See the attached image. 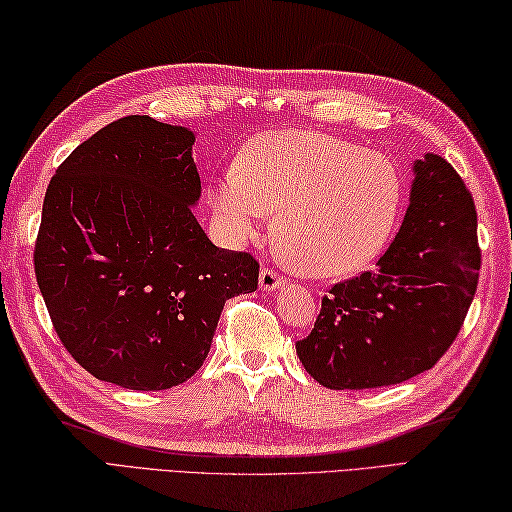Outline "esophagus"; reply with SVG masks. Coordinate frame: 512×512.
<instances>
[{
	"label": "esophagus",
	"mask_w": 512,
	"mask_h": 512,
	"mask_svg": "<svg viewBox=\"0 0 512 512\" xmlns=\"http://www.w3.org/2000/svg\"><path fill=\"white\" fill-rule=\"evenodd\" d=\"M284 284V275L275 273L273 268H262V273H259V286L262 290H275Z\"/></svg>",
	"instance_id": "esophagus-1"
}]
</instances>
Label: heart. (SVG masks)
Listing matches in <instances>:
<instances>
[{
  "mask_svg": "<svg viewBox=\"0 0 512 512\" xmlns=\"http://www.w3.org/2000/svg\"><path fill=\"white\" fill-rule=\"evenodd\" d=\"M222 235L244 244L277 211L275 235L301 273L341 277L367 266L394 231L402 182L391 162L354 143L281 129L250 140L209 193Z\"/></svg>",
  "mask_w": 512,
  "mask_h": 512,
  "instance_id": "1",
  "label": "heart"
}]
</instances>
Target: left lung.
<instances>
[{
    "label": "left lung",
    "instance_id": "left-lung-1",
    "mask_svg": "<svg viewBox=\"0 0 512 512\" xmlns=\"http://www.w3.org/2000/svg\"><path fill=\"white\" fill-rule=\"evenodd\" d=\"M413 176L405 220L378 268L334 284L297 341L323 387H387L427 372L471 308L482 264L473 195L436 154L413 162Z\"/></svg>",
    "mask_w": 512,
    "mask_h": 512
}]
</instances>
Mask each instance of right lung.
Wrapping results in <instances>:
<instances>
[{
  "label": "right lung",
  "instance_id": "add662e5",
  "mask_svg": "<svg viewBox=\"0 0 512 512\" xmlns=\"http://www.w3.org/2000/svg\"><path fill=\"white\" fill-rule=\"evenodd\" d=\"M193 132L125 116L76 147L43 198L35 275L54 332L94 378L176 387L202 367L224 303L259 262L195 220Z\"/></svg>",
  "mask_w": 512,
  "mask_h": 512
}]
</instances>
